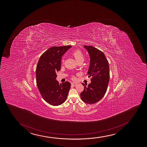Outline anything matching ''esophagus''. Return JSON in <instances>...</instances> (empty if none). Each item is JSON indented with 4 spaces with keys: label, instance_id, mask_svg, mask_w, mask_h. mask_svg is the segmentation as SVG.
<instances>
[{
    "label": "esophagus",
    "instance_id": "1",
    "mask_svg": "<svg viewBox=\"0 0 147 147\" xmlns=\"http://www.w3.org/2000/svg\"><path fill=\"white\" fill-rule=\"evenodd\" d=\"M71 86H76L77 85V84L76 83H71Z\"/></svg>",
    "mask_w": 147,
    "mask_h": 147
}]
</instances>
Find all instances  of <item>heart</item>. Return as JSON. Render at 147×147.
<instances>
[{
  "mask_svg": "<svg viewBox=\"0 0 147 147\" xmlns=\"http://www.w3.org/2000/svg\"><path fill=\"white\" fill-rule=\"evenodd\" d=\"M72 55L74 58L75 60H76L77 62H82L84 61L85 56L83 53L81 51L79 50L74 51V52L72 53ZM73 80H75L76 78H73Z\"/></svg>",
  "mask_w": 147,
  "mask_h": 147,
  "instance_id": "b5f03b06",
  "label": "heart"
}]
</instances>
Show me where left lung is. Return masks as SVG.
<instances>
[{"mask_svg":"<svg viewBox=\"0 0 147 147\" xmlns=\"http://www.w3.org/2000/svg\"><path fill=\"white\" fill-rule=\"evenodd\" d=\"M90 58L88 71L91 77L90 84H82L84 89L80 94L81 100L85 103L93 104L100 101L106 93L109 81V66L108 60L101 51L93 46H84Z\"/></svg>","mask_w":147,"mask_h":147,"instance_id":"8db88e82","label":"left lung"}]
</instances>
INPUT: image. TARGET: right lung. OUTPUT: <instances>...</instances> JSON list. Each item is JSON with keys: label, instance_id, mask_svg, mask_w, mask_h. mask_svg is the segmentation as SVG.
I'll list each match as a JSON object with an SVG mask.
<instances>
[{"label": "right lung", "instance_id": "right-lung-1", "mask_svg": "<svg viewBox=\"0 0 147 147\" xmlns=\"http://www.w3.org/2000/svg\"><path fill=\"white\" fill-rule=\"evenodd\" d=\"M71 46L53 47L40 56L36 69V83L40 94L49 105L57 106L66 101L71 83L59 84L56 80L61 69L62 56Z\"/></svg>", "mask_w": 147, "mask_h": 147}]
</instances>
